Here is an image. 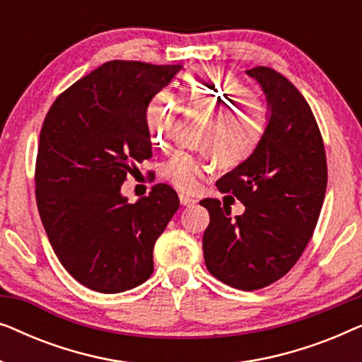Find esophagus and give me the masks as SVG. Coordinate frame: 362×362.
<instances>
[{"label": "esophagus", "mask_w": 362, "mask_h": 362, "mask_svg": "<svg viewBox=\"0 0 362 362\" xmlns=\"http://www.w3.org/2000/svg\"><path fill=\"white\" fill-rule=\"evenodd\" d=\"M180 201H181V204L186 206V207L194 206L196 202H197V199H194V197H189V196H186V194H180Z\"/></svg>", "instance_id": "34e87169"}]
</instances>
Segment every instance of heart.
I'll use <instances>...</instances> for the list:
<instances>
[{"instance_id": "b5f03b06", "label": "heart", "mask_w": 362, "mask_h": 362, "mask_svg": "<svg viewBox=\"0 0 362 362\" xmlns=\"http://www.w3.org/2000/svg\"><path fill=\"white\" fill-rule=\"evenodd\" d=\"M181 100L192 110L211 118L201 146L211 150L222 166H237L249 160L260 145L269 127V105L254 95L250 88L212 67L201 69L181 86ZM171 92L161 90L151 98L146 108V125L151 140L165 146L182 112V103ZM214 170L209 156H194L177 151L163 166V176L185 192L199 189L201 180Z\"/></svg>"}]
</instances>
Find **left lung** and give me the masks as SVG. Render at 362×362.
Wrapping results in <instances>:
<instances>
[{
	"mask_svg": "<svg viewBox=\"0 0 362 362\" xmlns=\"http://www.w3.org/2000/svg\"><path fill=\"white\" fill-rule=\"evenodd\" d=\"M270 118L249 160L216 182L245 211L230 217L219 199H202L211 221L202 237L207 270L239 290H259L288 274L313 235L328 168L313 112L293 83L274 69L254 67Z\"/></svg>",
	"mask_w": 362,
	"mask_h": 362,
	"instance_id": "1",
	"label": "left lung"
}]
</instances>
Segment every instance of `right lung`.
<instances>
[{
    "label": "right lung",
    "instance_id": "right-lung-1",
    "mask_svg": "<svg viewBox=\"0 0 362 362\" xmlns=\"http://www.w3.org/2000/svg\"><path fill=\"white\" fill-rule=\"evenodd\" d=\"M181 69L105 62L62 92L42 123L39 216L59 262L87 288L120 293L153 274V247L180 197L160 182L130 204L122 185L151 158L148 103Z\"/></svg>",
    "mask_w": 362,
    "mask_h": 362
}]
</instances>
